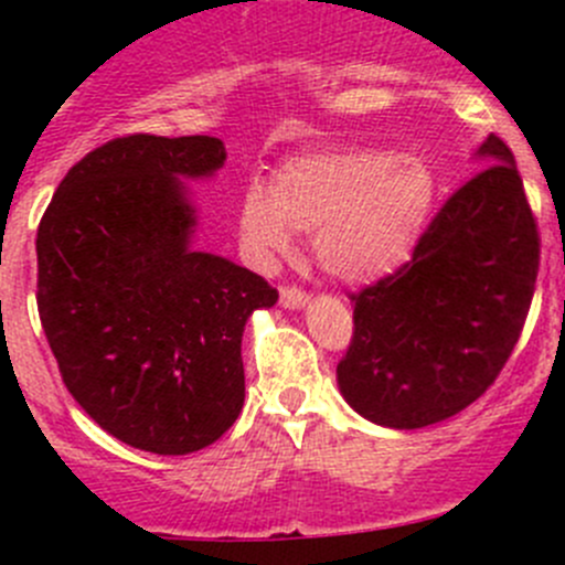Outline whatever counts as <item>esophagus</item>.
Wrapping results in <instances>:
<instances>
[{"instance_id": "1", "label": "esophagus", "mask_w": 565, "mask_h": 565, "mask_svg": "<svg viewBox=\"0 0 565 565\" xmlns=\"http://www.w3.org/2000/svg\"><path fill=\"white\" fill-rule=\"evenodd\" d=\"M281 306L284 309H303L309 306V295L298 287H281Z\"/></svg>"}]
</instances>
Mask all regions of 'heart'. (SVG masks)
<instances>
[{
    "label": "heart",
    "mask_w": 565,
    "mask_h": 565,
    "mask_svg": "<svg viewBox=\"0 0 565 565\" xmlns=\"http://www.w3.org/2000/svg\"><path fill=\"white\" fill-rule=\"evenodd\" d=\"M437 199L435 172L385 147H344L284 163L241 207L250 256L287 254L292 232H311L324 273L347 284L383 278L409 259Z\"/></svg>",
    "instance_id": "obj_1"
}]
</instances>
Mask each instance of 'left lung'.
I'll return each instance as SVG.
<instances>
[{"instance_id":"8db88e82","label":"left lung","mask_w":565,"mask_h":565,"mask_svg":"<svg viewBox=\"0 0 565 565\" xmlns=\"http://www.w3.org/2000/svg\"><path fill=\"white\" fill-rule=\"evenodd\" d=\"M465 182L413 259L355 300V333L335 366L341 396L372 424L420 429L461 413L498 380L533 300L539 230L503 139L476 150Z\"/></svg>"}]
</instances>
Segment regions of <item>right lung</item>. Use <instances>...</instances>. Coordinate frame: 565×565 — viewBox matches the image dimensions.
I'll list each match as a JSON object with an SVG mask.
<instances>
[{"label": "right lung", "mask_w": 565, "mask_h": 565, "mask_svg": "<svg viewBox=\"0 0 565 565\" xmlns=\"http://www.w3.org/2000/svg\"><path fill=\"white\" fill-rule=\"evenodd\" d=\"M215 136L136 134L84 156L38 226V311L62 383L139 451L207 448L246 398L243 330L278 292L224 256L193 250L185 182L224 167Z\"/></svg>", "instance_id": "1"}]
</instances>
